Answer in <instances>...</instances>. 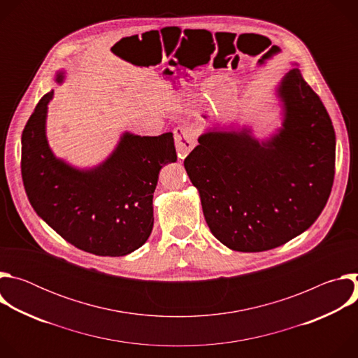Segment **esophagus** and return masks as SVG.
Segmentation results:
<instances>
[{"instance_id": "1", "label": "esophagus", "mask_w": 358, "mask_h": 358, "mask_svg": "<svg viewBox=\"0 0 358 358\" xmlns=\"http://www.w3.org/2000/svg\"><path fill=\"white\" fill-rule=\"evenodd\" d=\"M174 138L178 157L184 159L195 144V133L188 124H180L174 129Z\"/></svg>"}]
</instances>
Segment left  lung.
I'll use <instances>...</instances> for the list:
<instances>
[{
  "instance_id": "obj_1",
  "label": "left lung",
  "mask_w": 358,
  "mask_h": 358,
  "mask_svg": "<svg viewBox=\"0 0 358 358\" xmlns=\"http://www.w3.org/2000/svg\"><path fill=\"white\" fill-rule=\"evenodd\" d=\"M282 127L266 140L250 129L207 130L184 160L213 235L232 250L262 252L300 235L331 192V119L297 68L276 89Z\"/></svg>"
}]
</instances>
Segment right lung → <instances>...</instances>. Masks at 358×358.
I'll return each mask as SVG.
<instances>
[{
  "label": "right lung",
  "instance_id": "right-lung-1",
  "mask_svg": "<svg viewBox=\"0 0 358 358\" xmlns=\"http://www.w3.org/2000/svg\"><path fill=\"white\" fill-rule=\"evenodd\" d=\"M64 72L57 73L62 83ZM36 105L22 131L21 174L35 213L73 246L99 257H124L148 239L152 194L163 166L177 162L173 133H123L112 155L79 170L57 159L46 140L48 103Z\"/></svg>",
  "mask_w": 358,
  "mask_h": 358
}]
</instances>
